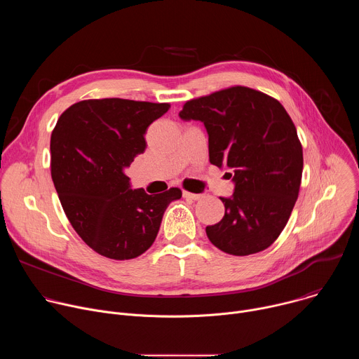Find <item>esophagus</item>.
I'll use <instances>...</instances> for the list:
<instances>
[{
    "instance_id": "esophagus-1",
    "label": "esophagus",
    "mask_w": 359,
    "mask_h": 359,
    "mask_svg": "<svg viewBox=\"0 0 359 359\" xmlns=\"http://www.w3.org/2000/svg\"><path fill=\"white\" fill-rule=\"evenodd\" d=\"M183 197L190 198V200H200V198H203V194H196V193H190V191H183Z\"/></svg>"
}]
</instances>
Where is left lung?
Instances as JSON below:
<instances>
[{
	"mask_svg": "<svg viewBox=\"0 0 359 359\" xmlns=\"http://www.w3.org/2000/svg\"><path fill=\"white\" fill-rule=\"evenodd\" d=\"M179 116L200 121L209 159L233 170L234 193L220 197L226 212L206 227L209 240L231 255L270 247L284 230L298 197L302 146L280 102L260 90L231 86L187 100Z\"/></svg>",
	"mask_w": 359,
	"mask_h": 359,
	"instance_id": "1",
	"label": "left lung"
}]
</instances>
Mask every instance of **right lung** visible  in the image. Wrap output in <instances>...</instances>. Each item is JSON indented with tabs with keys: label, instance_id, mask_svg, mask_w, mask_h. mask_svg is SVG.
I'll use <instances>...</instances> for the list:
<instances>
[{
	"label": "right lung",
	"instance_id": "right-lung-1",
	"mask_svg": "<svg viewBox=\"0 0 359 359\" xmlns=\"http://www.w3.org/2000/svg\"><path fill=\"white\" fill-rule=\"evenodd\" d=\"M169 104L121 97L88 99L69 107L50 135V176L78 236L112 260L139 257L155 241L170 187L147 194L130 189L125 169L144 151V133Z\"/></svg>",
	"mask_w": 359,
	"mask_h": 359
}]
</instances>
